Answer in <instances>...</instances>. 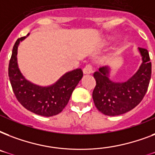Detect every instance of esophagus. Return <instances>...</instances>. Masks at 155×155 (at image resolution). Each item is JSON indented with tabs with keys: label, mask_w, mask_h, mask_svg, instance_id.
I'll list each match as a JSON object with an SVG mask.
<instances>
[{
	"label": "esophagus",
	"mask_w": 155,
	"mask_h": 155,
	"mask_svg": "<svg viewBox=\"0 0 155 155\" xmlns=\"http://www.w3.org/2000/svg\"><path fill=\"white\" fill-rule=\"evenodd\" d=\"M93 72V68L92 65L87 64L85 66V68H84V74H92Z\"/></svg>",
	"instance_id": "esophagus-1"
}]
</instances>
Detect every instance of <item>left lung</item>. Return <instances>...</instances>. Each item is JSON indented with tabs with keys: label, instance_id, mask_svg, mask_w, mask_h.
<instances>
[{
	"label": "left lung",
	"instance_id": "obj_1",
	"mask_svg": "<svg viewBox=\"0 0 155 155\" xmlns=\"http://www.w3.org/2000/svg\"><path fill=\"white\" fill-rule=\"evenodd\" d=\"M142 63L132 77L125 82H114L109 79L110 68H101L93 74L97 85L92 92L95 105L107 116L125 113L142 101L151 77V63L148 51L138 48Z\"/></svg>",
	"mask_w": 155,
	"mask_h": 155
}]
</instances>
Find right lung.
I'll return each instance as SVG.
<instances>
[{"instance_id":"1","label":"right lung","mask_w":155,"mask_h":155,"mask_svg":"<svg viewBox=\"0 0 155 155\" xmlns=\"http://www.w3.org/2000/svg\"><path fill=\"white\" fill-rule=\"evenodd\" d=\"M18 38L13 46L8 64V77L16 98L27 110L43 117L61 113L68 104L71 93L83 77L80 68L65 73L50 86L35 84L21 74L18 64V48L20 42L28 37Z\"/></svg>"}]
</instances>
